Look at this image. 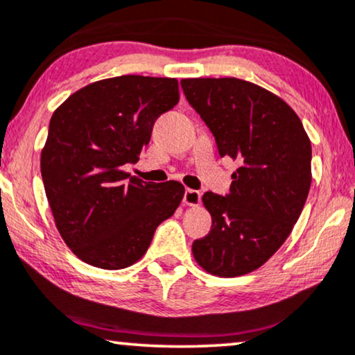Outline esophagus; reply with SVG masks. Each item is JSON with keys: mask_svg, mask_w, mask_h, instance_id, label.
Here are the masks:
<instances>
[{"mask_svg": "<svg viewBox=\"0 0 355 355\" xmlns=\"http://www.w3.org/2000/svg\"><path fill=\"white\" fill-rule=\"evenodd\" d=\"M200 200H202V193H200V191L191 190V189L185 190V195H183V203L189 205V207H196V205L200 203Z\"/></svg>", "mask_w": 355, "mask_h": 355, "instance_id": "1", "label": "esophagus"}]
</instances>
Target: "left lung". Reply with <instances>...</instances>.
Listing matches in <instances>:
<instances>
[{"label":"left lung","mask_w":355,"mask_h":355,"mask_svg":"<svg viewBox=\"0 0 355 355\" xmlns=\"http://www.w3.org/2000/svg\"><path fill=\"white\" fill-rule=\"evenodd\" d=\"M180 84L220 155L240 162L228 195H203L211 230L191 251L211 275H248L279 250L300 218L311 189V140L296 112L253 83L198 78Z\"/></svg>","instance_id":"obj_1"}]
</instances>
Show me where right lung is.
Instances as JSON below:
<instances>
[{"instance_id":"obj_1","label":"right lung","mask_w":355,"mask_h":355,"mask_svg":"<svg viewBox=\"0 0 355 355\" xmlns=\"http://www.w3.org/2000/svg\"><path fill=\"white\" fill-rule=\"evenodd\" d=\"M178 99L177 79L119 76L85 85L54 110L42 183L62 240L84 263L102 270L137 263L180 205V182H142L123 172Z\"/></svg>"}]
</instances>
